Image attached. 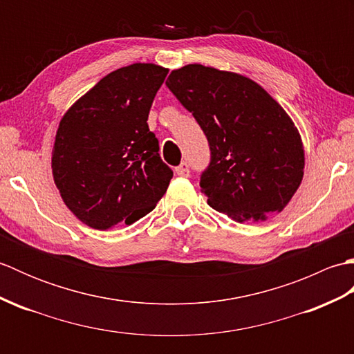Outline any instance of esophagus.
<instances>
[{"label": "esophagus", "mask_w": 354, "mask_h": 354, "mask_svg": "<svg viewBox=\"0 0 354 354\" xmlns=\"http://www.w3.org/2000/svg\"><path fill=\"white\" fill-rule=\"evenodd\" d=\"M175 171H176V175L178 176H183V178H187L190 175V167H189V164L187 162H181L178 165V167H175Z\"/></svg>", "instance_id": "esophagus-1"}]
</instances>
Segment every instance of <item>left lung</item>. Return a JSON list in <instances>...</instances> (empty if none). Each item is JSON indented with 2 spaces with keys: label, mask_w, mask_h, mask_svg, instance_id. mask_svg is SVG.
<instances>
[{
  "label": "left lung",
  "mask_w": 354,
  "mask_h": 354,
  "mask_svg": "<svg viewBox=\"0 0 354 354\" xmlns=\"http://www.w3.org/2000/svg\"><path fill=\"white\" fill-rule=\"evenodd\" d=\"M165 84L209 142L201 176L208 205L240 223L283 212L303 181L304 146L281 104L250 77L201 64L173 70Z\"/></svg>",
  "instance_id": "8db88e82"
}]
</instances>
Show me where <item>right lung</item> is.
<instances>
[{"instance_id": "right-lung-1", "label": "right lung", "mask_w": 354, "mask_h": 354, "mask_svg": "<svg viewBox=\"0 0 354 354\" xmlns=\"http://www.w3.org/2000/svg\"><path fill=\"white\" fill-rule=\"evenodd\" d=\"M169 68L132 64L104 76L66 109L51 150L64 204L95 230L132 225L167 192L164 164L147 117Z\"/></svg>"}]
</instances>
